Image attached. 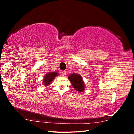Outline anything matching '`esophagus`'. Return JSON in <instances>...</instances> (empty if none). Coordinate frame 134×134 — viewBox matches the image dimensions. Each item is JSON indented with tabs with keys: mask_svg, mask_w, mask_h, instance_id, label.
Wrapping results in <instances>:
<instances>
[{
	"mask_svg": "<svg viewBox=\"0 0 134 134\" xmlns=\"http://www.w3.org/2000/svg\"><path fill=\"white\" fill-rule=\"evenodd\" d=\"M62 75L63 76H64L65 75H66V71H62Z\"/></svg>",
	"mask_w": 134,
	"mask_h": 134,
	"instance_id": "obj_1",
	"label": "esophagus"
}]
</instances>
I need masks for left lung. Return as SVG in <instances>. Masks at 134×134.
<instances>
[{
  "instance_id": "left-lung-1",
  "label": "left lung",
  "mask_w": 134,
  "mask_h": 134,
  "mask_svg": "<svg viewBox=\"0 0 134 134\" xmlns=\"http://www.w3.org/2000/svg\"><path fill=\"white\" fill-rule=\"evenodd\" d=\"M69 79L73 87L78 92H83L85 90V83L82 77L78 74H72L69 76Z\"/></svg>"
}]
</instances>
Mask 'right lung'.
<instances>
[{
    "label": "right lung",
    "mask_w": 134,
    "mask_h": 134,
    "mask_svg": "<svg viewBox=\"0 0 134 134\" xmlns=\"http://www.w3.org/2000/svg\"><path fill=\"white\" fill-rule=\"evenodd\" d=\"M59 75L58 72H50L48 73L47 74L45 75L43 79V84L44 86H47L48 85L51 84V82L53 80L56 76Z\"/></svg>",
    "instance_id": "add662e5"
}]
</instances>
